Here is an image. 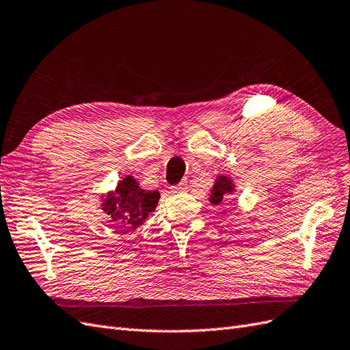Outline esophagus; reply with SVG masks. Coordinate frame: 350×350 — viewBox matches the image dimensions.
<instances>
[{"mask_svg":"<svg viewBox=\"0 0 350 350\" xmlns=\"http://www.w3.org/2000/svg\"><path fill=\"white\" fill-rule=\"evenodd\" d=\"M187 190V181L179 183L178 185L172 187V193H184Z\"/></svg>","mask_w":350,"mask_h":350,"instance_id":"34e87169","label":"esophagus"}]
</instances>
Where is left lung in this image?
<instances>
[{"instance_id":"8db88e82","label":"left lung","mask_w":350,"mask_h":350,"mask_svg":"<svg viewBox=\"0 0 350 350\" xmlns=\"http://www.w3.org/2000/svg\"><path fill=\"white\" fill-rule=\"evenodd\" d=\"M234 184H232V179H230L228 176H224V175H219L218 178H216V181L212 187L211 190V197L209 200L212 204H219L224 197L226 194H232L234 191Z\"/></svg>"}]
</instances>
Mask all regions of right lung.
Wrapping results in <instances>:
<instances>
[{
	"instance_id": "obj_1",
	"label": "right lung",
	"mask_w": 350,
	"mask_h": 350,
	"mask_svg": "<svg viewBox=\"0 0 350 350\" xmlns=\"http://www.w3.org/2000/svg\"><path fill=\"white\" fill-rule=\"evenodd\" d=\"M159 198V191L143 190L137 179L128 175L118 184L115 191L101 196V209L109 215V222L125 232L135 231L144 224L148 213L154 212Z\"/></svg>"
}]
</instances>
